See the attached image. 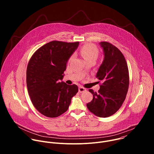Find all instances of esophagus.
Here are the masks:
<instances>
[{
	"label": "esophagus",
	"instance_id": "esophagus-1",
	"mask_svg": "<svg viewBox=\"0 0 154 154\" xmlns=\"http://www.w3.org/2000/svg\"><path fill=\"white\" fill-rule=\"evenodd\" d=\"M86 91V89L85 88H83V86H80L79 88V92L80 93H84Z\"/></svg>",
	"mask_w": 154,
	"mask_h": 154
}]
</instances>
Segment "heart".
<instances>
[{"label": "heart", "instance_id": "b5f03b06", "mask_svg": "<svg viewBox=\"0 0 154 154\" xmlns=\"http://www.w3.org/2000/svg\"><path fill=\"white\" fill-rule=\"evenodd\" d=\"M80 54L86 60H96L98 55L97 48L91 44H87L80 49Z\"/></svg>", "mask_w": 154, "mask_h": 154}]
</instances>
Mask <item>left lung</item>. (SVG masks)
Returning a JSON list of instances; mask_svg holds the SVG:
<instances>
[{"instance_id":"obj_1","label":"left lung","mask_w":154,"mask_h":154,"mask_svg":"<svg viewBox=\"0 0 154 154\" xmlns=\"http://www.w3.org/2000/svg\"><path fill=\"white\" fill-rule=\"evenodd\" d=\"M99 45L104 58L96 77L102 83L97 93L89 90L93 98L86 106L96 116L107 118L115 114L122 105L128 89L129 75L121 52L107 42H100Z\"/></svg>"}]
</instances>
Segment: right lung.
<instances>
[{
  "label": "right lung",
  "mask_w": 154,
  "mask_h": 154,
  "mask_svg": "<svg viewBox=\"0 0 154 154\" xmlns=\"http://www.w3.org/2000/svg\"><path fill=\"white\" fill-rule=\"evenodd\" d=\"M79 45V42H49L39 48L29 62L28 93L35 108L44 116L56 118L66 112L79 91L76 85L60 81L68 61Z\"/></svg>",
  "instance_id": "right-lung-1"
}]
</instances>
